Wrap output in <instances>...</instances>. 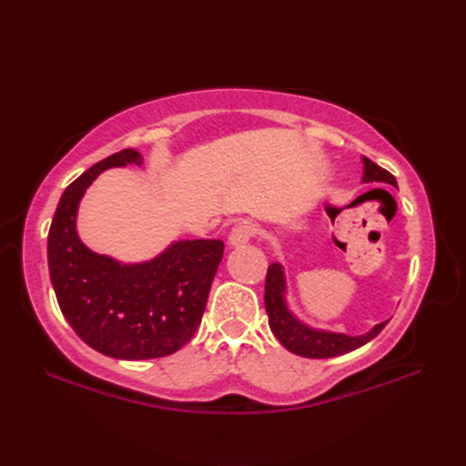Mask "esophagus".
Returning <instances> with one entry per match:
<instances>
[{
	"mask_svg": "<svg viewBox=\"0 0 466 466\" xmlns=\"http://www.w3.org/2000/svg\"><path fill=\"white\" fill-rule=\"evenodd\" d=\"M254 236H256V226L250 224V222H240V224H236L232 228V232H230V236H228V240H230L232 246H242L248 240H252Z\"/></svg>",
	"mask_w": 466,
	"mask_h": 466,
	"instance_id": "34e87169",
	"label": "esophagus"
}]
</instances>
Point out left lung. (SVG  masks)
<instances>
[{"label":"left lung","instance_id":"obj_1","mask_svg":"<svg viewBox=\"0 0 466 466\" xmlns=\"http://www.w3.org/2000/svg\"><path fill=\"white\" fill-rule=\"evenodd\" d=\"M364 164V182H384L390 186H397V180L390 172H386L384 167L374 164L369 157H362ZM286 280L284 270L279 262L268 266L266 272V289H264V304L266 314H268L270 330L274 332L276 339L280 340L284 349L290 352L306 356V359H332V356H340L350 350L360 349L362 344L370 342L374 336H379L389 320L376 324L370 332L360 336H349L340 332H326V330H314L310 326L300 322L286 306Z\"/></svg>","mask_w":466,"mask_h":466}]
</instances>
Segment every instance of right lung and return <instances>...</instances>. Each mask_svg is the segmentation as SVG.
<instances>
[{"label": "right lung", "instance_id": "obj_1", "mask_svg": "<svg viewBox=\"0 0 466 466\" xmlns=\"http://www.w3.org/2000/svg\"><path fill=\"white\" fill-rule=\"evenodd\" d=\"M142 164L132 147L94 164L66 187L47 234V266L62 314L80 339L112 359H160L192 339L222 262V240H177L150 262L96 254L76 232L86 187L107 167Z\"/></svg>", "mask_w": 466, "mask_h": 466}]
</instances>
